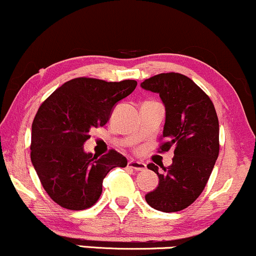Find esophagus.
Segmentation results:
<instances>
[{
    "label": "esophagus",
    "mask_w": 256,
    "mask_h": 256,
    "mask_svg": "<svg viewBox=\"0 0 256 256\" xmlns=\"http://www.w3.org/2000/svg\"><path fill=\"white\" fill-rule=\"evenodd\" d=\"M128 166L136 171H144L146 169L145 163H142V162H139V160H135V159H130V160L128 162Z\"/></svg>",
    "instance_id": "obj_1"
}]
</instances>
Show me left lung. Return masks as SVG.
Here are the masks:
<instances>
[{"label":"left lung","mask_w":256,"mask_h":256,"mask_svg":"<svg viewBox=\"0 0 256 256\" xmlns=\"http://www.w3.org/2000/svg\"><path fill=\"white\" fill-rule=\"evenodd\" d=\"M146 91L158 93L165 106L160 151L174 147L172 164L159 172L158 187L145 195L150 206L162 212H177L202 193L219 154V122L214 105L193 80L180 73H162L141 82Z\"/></svg>","instance_id":"obj_1"}]
</instances>
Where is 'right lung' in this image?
<instances>
[{
  "instance_id": "obj_1",
  "label": "right lung",
  "mask_w": 256,
  "mask_h": 256,
  "mask_svg": "<svg viewBox=\"0 0 256 256\" xmlns=\"http://www.w3.org/2000/svg\"><path fill=\"white\" fill-rule=\"evenodd\" d=\"M76 78L64 82L39 106L32 123L31 160L48 195L72 211L86 210L100 196L103 180L114 168L127 166L115 150L96 157L84 151L92 128L109 121L115 105L136 87Z\"/></svg>"
}]
</instances>
